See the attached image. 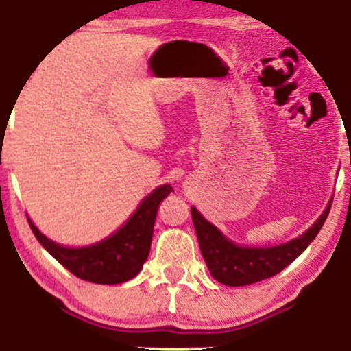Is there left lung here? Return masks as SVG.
Returning <instances> with one entry per match:
<instances>
[{"mask_svg": "<svg viewBox=\"0 0 351 351\" xmlns=\"http://www.w3.org/2000/svg\"><path fill=\"white\" fill-rule=\"evenodd\" d=\"M330 204L332 203H329L323 215L300 238L275 247L237 246L195 208H191V219L201 254L214 280L225 286H247L278 275L291 262H294L319 233L329 215Z\"/></svg>", "mask_w": 351, "mask_h": 351, "instance_id": "1", "label": "left lung"}]
</instances>
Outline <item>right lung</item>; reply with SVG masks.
Returning a JSON list of instances; mask_svg holds the SVG:
<instances>
[{"instance_id":"right-lung-1","label":"right lung","mask_w":351,"mask_h":351,"mask_svg":"<svg viewBox=\"0 0 351 351\" xmlns=\"http://www.w3.org/2000/svg\"><path fill=\"white\" fill-rule=\"evenodd\" d=\"M171 191H174L171 185L158 186L142 201L123 228L88 247H62L40 233L30 219L27 220L41 246L75 276L97 285H119L142 270L150 252L158 208Z\"/></svg>"}]
</instances>
